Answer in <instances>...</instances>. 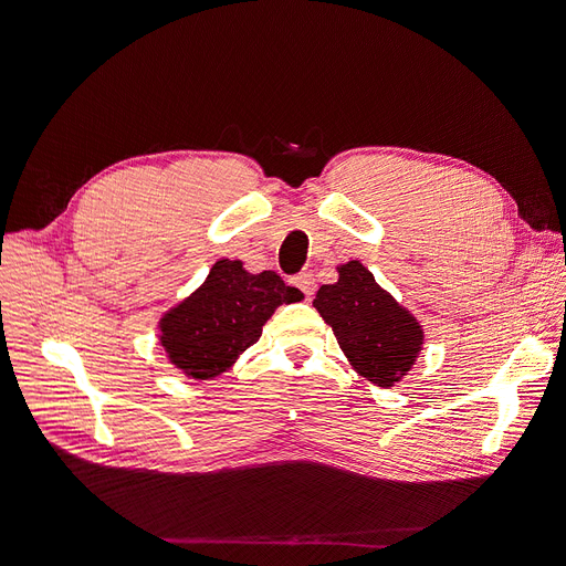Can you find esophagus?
<instances>
[{
	"mask_svg": "<svg viewBox=\"0 0 566 566\" xmlns=\"http://www.w3.org/2000/svg\"><path fill=\"white\" fill-rule=\"evenodd\" d=\"M291 282H293V286H298V289L305 293L307 301H312V295H314V291H316V280H314L312 273L295 275Z\"/></svg>",
	"mask_w": 566,
	"mask_h": 566,
	"instance_id": "34e87169",
	"label": "esophagus"
}]
</instances>
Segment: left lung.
Returning <instances> with one entry per match:
<instances>
[{
	"label": "left lung",
	"mask_w": 566,
	"mask_h": 566,
	"mask_svg": "<svg viewBox=\"0 0 566 566\" xmlns=\"http://www.w3.org/2000/svg\"><path fill=\"white\" fill-rule=\"evenodd\" d=\"M337 273L335 284L318 289L314 307L333 328L348 365L378 388H392L418 360L422 325L360 261L337 265Z\"/></svg>",
	"instance_id": "left-lung-1"
}]
</instances>
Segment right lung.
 Listing matches in <instances>:
<instances>
[{
    "instance_id": "add662e5",
    "label": "right lung",
    "mask_w": 566,
    "mask_h": 566,
    "mask_svg": "<svg viewBox=\"0 0 566 566\" xmlns=\"http://www.w3.org/2000/svg\"><path fill=\"white\" fill-rule=\"evenodd\" d=\"M303 298L273 271L252 275L243 261L220 259L206 282L160 318V344L169 363L188 378H216L259 342L280 305Z\"/></svg>"
}]
</instances>
